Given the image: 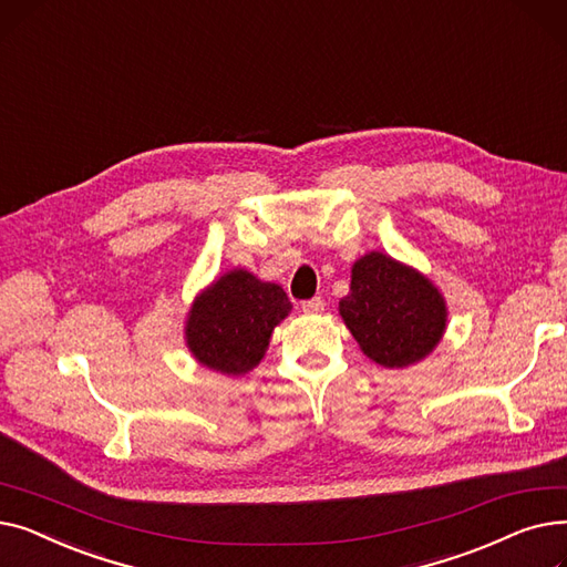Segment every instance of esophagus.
Here are the masks:
<instances>
[{"label": "esophagus", "instance_id": "1", "mask_svg": "<svg viewBox=\"0 0 567 567\" xmlns=\"http://www.w3.org/2000/svg\"><path fill=\"white\" fill-rule=\"evenodd\" d=\"M301 308H303V312H308V315H317V312L323 310V299H319V296H315V299L303 301Z\"/></svg>", "mask_w": 567, "mask_h": 567}]
</instances>
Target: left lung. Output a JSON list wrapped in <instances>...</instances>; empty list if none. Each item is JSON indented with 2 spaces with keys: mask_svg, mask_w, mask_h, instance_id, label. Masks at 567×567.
Wrapping results in <instances>:
<instances>
[{
  "mask_svg": "<svg viewBox=\"0 0 567 567\" xmlns=\"http://www.w3.org/2000/svg\"><path fill=\"white\" fill-rule=\"evenodd\" d=\"M340 315L361 351L383 368L423 361L449 321L445 299L432 280L383 252L353 261Z\"/></svg>",
  "mask_w": 567,
  "mask_h": 567,
  "instance_id": "8db88e82",
  "label": "left lung"
}]
</instances>
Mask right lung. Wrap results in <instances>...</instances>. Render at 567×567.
I'll return each instance as SVG.
<instances>
[{
    "mask_svg": "<svg viewBox=\"0 0 567 567\" xmlns=\"http://www.w3.org/2000/svg\"><path fill=\"white\" fill-rule=\"evenodd\" d=\"M289 310L291 303L280 285L234 268L193 301L186 344L199 365L241 377L259 365L274 329Z\"/></svg>",
    "mask_w": 567,
    "mask_h": 567,
    "instance_id": "add662e5",
    "label": "right lung"
}]
</instances>
